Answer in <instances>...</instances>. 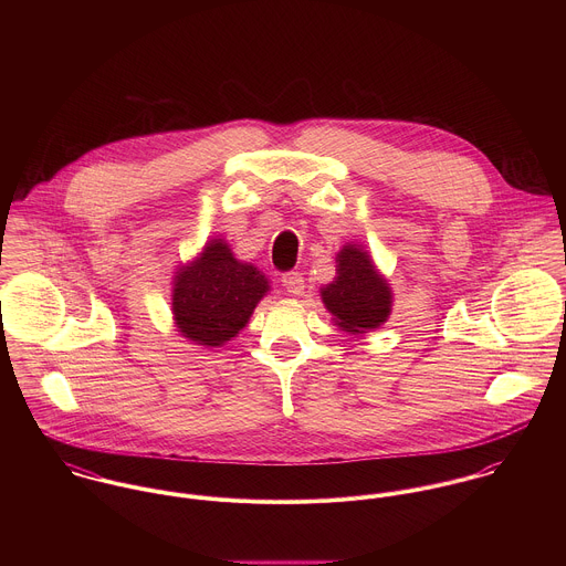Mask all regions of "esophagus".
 I'll use <instances>...</instances> for the list:
<instances>
[{
    "label": "esophagus",
    "instance_id": "1",
    "mask_svg": "<svg viewBox=\"0 0 566 566\" xmlns=\"http://www.w3.org/2000/svg\"><path fill=\"white\" fill-rule=\"evenodd\" d=\"M281 281H283V285H285V290L290 292V294H294V296H303L305 294V279H303V274L301 272H285L283 276H281Z\"/></svg>",
    "mask_w": 566,
    "mask_h": 566
}]
</instances>
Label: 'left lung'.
<instances>
[{"mask_svg":"<svg viewBox=\"0 0 566 566\" xmlns=\"http://www.w3.org/2000/svg\"><path fill=\"white\" fill-rule=\"evenodd\" d=\"M323 301L344 331L366 333L388 321L392 294L370 256L346 245L337 254V276L324 287Z\"/></svg>","mask_w":566,"mask_h":566,"instance_id":"left-lung-1","label":"left lung"}]
</instances>
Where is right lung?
<instances>
[{
    "label": "right lung",
    "instance_id": "obj_1",
    "mask_svg": "<svg viewBox=\"0 0 566 566\" xmlns=\"http://www.w3.org/2000/svg\"><path fill=\"white\" fill-rule=\"evenodd\" d=\"M265 292V276L213 240L176 276L171 307L178 331L191 342L220 346L242 331Z\"/></svg>",
    "mask_w": 566,
    "mask_h": 566
}]
</instances>
